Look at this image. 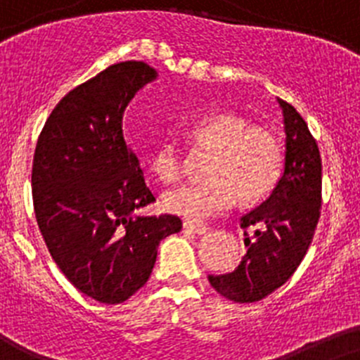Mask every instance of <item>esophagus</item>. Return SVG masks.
Instances as JSON below:
<instances>
[{
  "mask_svg": "<svg viewBox=\"0 0 360 360\" xmlns=\"http://www.w3.org/2000/svg\"><path fill=\"white\" fill-rule=\"evenodd\" d=\"M183 228L186 231H192L195 235H204V233L208 231V226H202V224H193V222H183Z\"/></svg>",
  "mask_w": 360,
  "mask_h": 360,
  "instance_id": "34e87169",
  "label": "esophagus"
}]
</instances>
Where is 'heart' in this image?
Instances as JSON below:
<instances>
[{
  "instance_id": "obj_1",
  "label": "heart",
  "mask_w": 360,
  "mask_h": 360,
  "mask_svg": "<svg viewBox=\"0 0 360 360\" xmlns=\"http://www.w3.org/2000/svg\"><path fill=\"white\" fill-rule=\"evenodd\" d=\"M190 138L200 147L215 150L204 183H190L163 195L167 212L200 222L226 212L236 195L251 204L273 192L283 170V147L276 134L264 127H251L235 115H213L190 127ZM184 158L174 140H163L150 156L152 174L163 183L183 176Z\"/></svg>"
}]
</instances>
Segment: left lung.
I'll use <instances>...</instances> for the list:
<instances>
[{"label": "left lung", "instance_id": "obj_1", "mask_svg": "<svg viewBox=\"0 0 360 360\" xmlns=\"http://www.w3.org/2000/svg\"><path fill=\"white\" fill-rule=\"evenodd\" d=\"M283 112V174L271 195L240 219L248 252L228 274L208 280L220 296L252 303L281 287L305 258L321 210V156L300 112L278 98Z\"/></svg>", "mask_w": 360, "mask_h": 360}]
</instances>
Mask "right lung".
I'll return each mask as SVG.
<instances>
[{"instance_id": "1", "label": "right lung", "mask_w": 360, "mask_h": 360, "mask_svg": "<svg viewBox=\"0 0 360 360\" xmlns=\"http://www.w3.org/2000/svg\"><path fill=\"white\" fill-rule=\"evenodd\" d=\"M158 71L112 64L68 93L35 147L32 195L51 258L80 292L116 305L147 283L176 215L145 217L154 202L140 160L124 138V112Z\"/></svg>"}]
</instances>
